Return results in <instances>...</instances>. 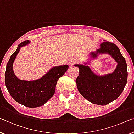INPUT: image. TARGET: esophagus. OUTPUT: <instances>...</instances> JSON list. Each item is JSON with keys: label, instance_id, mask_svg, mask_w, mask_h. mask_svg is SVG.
<instances>
[{"label": "esophagus", "instance_id": "obj_1", "mask_svg": "<svg viewBox=\"0 0 134 134\" xmlns=\"http://www.w3.org/2000/svg\"><path fill=\"white\" fill-rule=\"evenodd\" d=\"M77 60L76 59H70L69 61V64L70 65H71V66H72V65L76 63H77Z\"/></svg>", "mask_w": 134, "mask_h": 134}]
</instances>
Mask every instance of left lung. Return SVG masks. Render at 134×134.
Segmentation results:
<instances>
[{
	"label": "left lung",
	"instance_id": "1",
	"mask_svg": "<svg viewBox=\"0 0 134 134\" xmlns=\"http://www.w3.org/2000/svg\"><path fill=\"white\" fill-rule=\"evenodd\" d=\"M98 53H108L117 63L113 73L99 76L95 75L90 68L76 64L79 69L78 77L76 79L77 89L81 94L94 104L105 105L117 99L123 92L127 83V71L125 58L115 44L104 41L100 48L91 55L96 58Z\"/></svg>",
	"mask_w": 134,
	"mask_h": 134
}]
</instances>
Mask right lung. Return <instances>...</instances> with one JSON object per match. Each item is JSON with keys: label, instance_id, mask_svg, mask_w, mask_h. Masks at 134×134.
Segmentation results:
<instances>
[{"label": "right lung", "instance_id": "1", "mask_svg": "<svg viewBox=\"0 0 134 134\" xmlns=\"http://www.w3.org/2000/svg\"><path fill=\"white\" fill-rule=\"evenodd\" d=\"M30 43L29 40L20 43L15 52L11 56L7 65L5 85L11 97L18 103L29 108L43 105L53 96L58 80L68 69L67 65L53 67L41 79L35 81H22L15 76L13 64L21 47Z\"/></svg>", "mask_w": 134, "mask_h": 134}]
</instances>
